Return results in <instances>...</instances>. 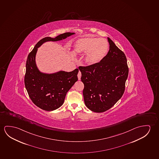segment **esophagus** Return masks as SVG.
Here are the masks:
<instances>
[{
    "label": "esophagus",
    "mask_w": 159,
    "mask_h": 159,
    "mask_svg": "<svg viewBox=\"0 0 159 159\" xmlns=\"http://www.w3.org/2000/svg\"><path fill=\"white\" fill-rule=\"evenodd\" d=\"M81 76V73L80 71H79L78 74V80H80Z\"/></svg>",
    "instance_id": "obj_1"
}]
</instances>
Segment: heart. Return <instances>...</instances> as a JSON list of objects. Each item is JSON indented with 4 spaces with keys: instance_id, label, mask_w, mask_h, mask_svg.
Here are the masks:
<instances>
[{
    "instance_id": "1",
    "label": "heart",
    "mask_w": 159,
    "mask_h": 159,
    "mask_svg": "<svg viewBox=\"0 0 159 159\" xmlns=\"http://www.w3.org/2000/svg\"><path fill=\"white\" fill-rule=\"evenodd\" d=\"M109 44L103 38L86 37L76 41L73 53L75 56L85 53L84 63L89 66H93L102 61L107 54Z\"/></svg>"
}]
</instances>
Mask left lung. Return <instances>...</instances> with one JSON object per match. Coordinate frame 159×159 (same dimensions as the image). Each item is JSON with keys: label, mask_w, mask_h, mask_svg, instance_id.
I'll list each match as a JSON object with an SVG mask.
<instances>
[{"label": "left lung", "mask_w": 159, "mask_h": 159, "mask_svg": "<svg viewBox=\"0 0 159 159\" xmlns=\"http://www.w3.org/2000/svg\"><path fill=\"white\" fill-rule=\"evenodd\" d=\"M107 39L110 49L102 61L93 66L79 67L85 104L95 112L109 110L122 98L129 72L125 54Z\"/></svg>", "instance_id": "8db88e82"}]
</instances>
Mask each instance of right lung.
Masks as SVG:
<instances>
[{"label":"right lung","mask_w":159,"mask_h":159,"mask_svg":"<svg viewBox=\"0 0 159 159\" xmlns=\"http://www.w3.org/2000/svg\"><path fill=\"white\" fill-rule=\"evenodd\" d=\"M74 34L66 32L55 38H43L37 43L27 57L25 85L33 103L42 110L53 111L63 104L66 93L78 80L79 69L70 72L61 70L53 74L42 73L35 61L37 48L46 42L61 41Z\"/></svg>","instance_id":"right-lung-1"}]
</instances>
